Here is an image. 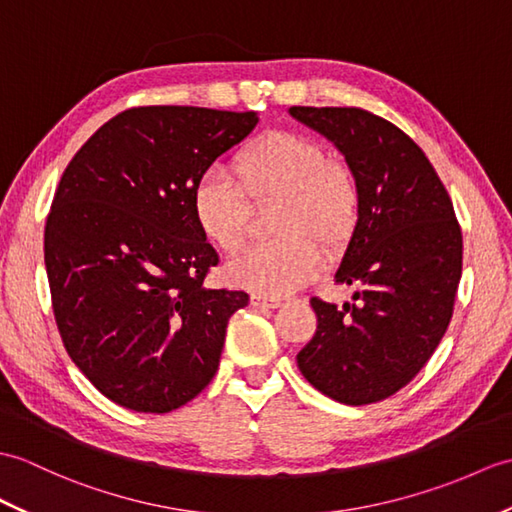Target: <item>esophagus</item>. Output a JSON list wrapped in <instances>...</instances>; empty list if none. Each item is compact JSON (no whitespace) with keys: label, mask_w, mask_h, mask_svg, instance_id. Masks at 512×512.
<instances>
[{"label":"esophagus","mask_w":512,"mask_h":512,"mask_svg":"<svg viewBox=\"0 0 512 512\" xmlns=\"http://www.w3.org/2000/svg\"><path fill=\"white\" fill-rule=\"evenodd\" d=\"M251 305H253V307H279V305H281V299H277V296L253 294V296H251Z\"/></svg>","instance_id":"34e87169"}]
</instances>
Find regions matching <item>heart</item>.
Masks as SVG:
<instances>
[{"label":"heart","instance_id":"obj_1","mask_svg":"<svg viewBox=\"0 0 512 512\" xmlns=\"http://www.w3.org/2000/svg\"><path fill=\"white\" fill-rule=\"evenodd\" d=\"M235 185L222 172L202 174L192 189L200 233L224 253L246 244L251 205L279 200L277 240L257 244L229 266V279L248 292L279 296L316 277L320 246L340 253L358 231L362 194L349 168L329 152L294 133H270L248 144L233 161Z\"/></svg>","mask_w":512,"mask_h":512}]
</instances>
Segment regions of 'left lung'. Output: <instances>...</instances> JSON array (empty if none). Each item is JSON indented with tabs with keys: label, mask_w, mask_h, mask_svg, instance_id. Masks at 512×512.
Instances as JSON below:
<instances>
[{
	"label": "left lung",
	"mask_w": 512,
	"mask_h": 512,
	"mask_svg": "<svg viewBox=\"0 0 512 512\" xmlns=\"http://www.w3.org/2000/svg\"><path fill=\"white\" fill-rule=\"evenodd\" d=\"M358 178L362 209L334 279L355 285L342 310L310 301L318 325L296 355L303 377L347 406L395 395L432 358L454 312L462 233L425 152L382 117L347 106H292Z\"/></svg>",
	"instance_id": "left-lung-1"
}]
</instances>
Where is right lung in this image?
<instances>
[{
  "mask_svg": "<svg viewBox=\"0 0 512 512\" xmlns=\"http://www.w3.org/2000/svg\"><path fill=\"white\" fill-rule=\"evenodd\" d=\"M257 113L139 106L100 126L69 161L45 222V270L69 358L135 412L185 406L218 371L246 292L202 285L218 253L192 189Z\"/></svg>",
  "mask_w": 512,
  "mask_h": 512,
  "instance_id": "1",
  "label": "right lung"
}]
</instances>
